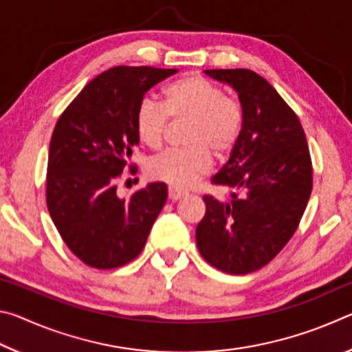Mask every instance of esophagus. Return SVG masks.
I'll use <instances>...</instances> for the list:
<instances>
[{
    "label": "esophagus",
    "mask_w": 352,
    "mask_h": 352,
    "mask_svg": "<svg viewBox=\"0 0 352 352\" xmlns=\"http://www.w3.org/2000/svg\"><path fill=\"white\" fill-rule=\"evenodd\" d=\"M169 200H172V201H177L178 199H182V197H184V195H186V192H184V190H182L180 188H175V186H169Z\"/></svg>",
    "instance_id": "34e87169"
}]
</instances>
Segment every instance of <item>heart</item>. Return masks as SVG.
<instances>
[{
	"instance_id": "1",
	"label": "heart",
	"mask_w": 352,
	"mask_h": 352,
	"mask_svg": "<svg viewBox=\"0 0 352 352\" xmlns=\"http://www.w3.org/2000/svg\"><path fill=\"white\" fill-rule=\"evenodd\" d=\"M168 118L189 121L182 151H169L147 164L153 180L186 188L211 168V155L222 160L239 140L243 124L237 100L225 96L212 82L200 76H186L170 82L162 93V107L142 100L135 115V132L148 148L162 147Z\"/></svg>"
}]
</instances>
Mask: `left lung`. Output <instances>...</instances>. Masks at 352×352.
Here are the masks:
<instances>
[{
	"label": "left lung",
	"instance_id": "obj_1",
	"mask_svg": "<svg viewBox=\"0 0 352 352\" xmlns=\"http://www.w3.org/2000/svg\"><path fill=\"white\" fill-rule=\"evenodd\" d=\"M241 100L243 124L230 160L212 184L226 200L205 195L195 230L204 259L230 275L262 269L285 247L312 192V162L295 111L264 77L250 69H205Z\"/></svg>",
	"mask_w": 352,
	"mask_h": 352
}]
</instances>
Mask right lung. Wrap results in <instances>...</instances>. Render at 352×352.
Instances as JSON below:
<instances>
[{"label":"right lung","instance_id":"obj_1","mask_svg":"<svg viewBox=\"0 0 352 352\" xmlns=\"http://www.w3.org/2000/svg\"><path fill=\"white\" fill-rule=\"evenodd\" d=\"M178 69L115 67L88 83L65 110L50 142L46 205L67 247L83 264L109 270L133 261L168 199L151 183L129 199L116 182L138 146L135 115L144 94Z\"/></svg>","mask_w":352,"mask_h":352}]
</instances>
